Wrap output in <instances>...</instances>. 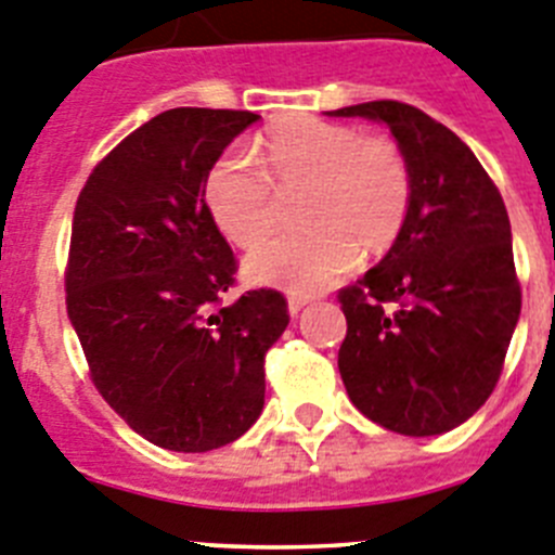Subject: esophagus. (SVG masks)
<instances>
[{
  "label": "esophagus",
  "mask_w": 555,
  "mask_h": 555,
  "mask_svg": "<svg viewBox=\"0 0 555 555\" xmlns=\"http://www.w3.org/2000/svg\"><path fill=\"white\" fill-rule=\"evenodd\" d=\"M306 297H294V294H292V297H288V313H292V317H297V313H300L302 311V306H306Z\"/></svg>",
  "instance_id": "1"
}]
</instances>
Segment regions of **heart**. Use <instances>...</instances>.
Segmentation results:
<instances>
[{
	"mask_svg": "<svg viewBox=\"0 0 555 555\" xmlns=\"http://www.w3.org/2000/svg\"><path fill=\"white\" fill-rule=\"evenodd\" d=\"M261 168L242 152H228L205 178L210 219L235 247H254L271 232L275 190L282 196L307 191L301 223L309 230L247 255L244 274L258 286L294 297L325 292L361 253H386L409 217V160L386 135L297 116L263 139Z\"/></svg>",
	"mask_w": 555,
	"mask_h": 555,
	"instance_id": "obj_1",
	"label": "heart"
}]
</instances>
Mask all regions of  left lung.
Segmentation results:
<instances>
[{
	"mask_svg": "<svg viewBox=\"0 0 555 555\" xmlns=\"http://www.w3.org/2000/svg\"><path fill=\"white\" fill-rule=\"evenodd\" d=\"M327 116L386 125L411 169L397 242L338 292L345 389L386 430L448 434L487 403L519 320L506 205L473 150L420 107L380 100Z\"/></svg>",
	"mask_w": 555,
	"mask_h": 555,
	"instance_id": "8db88e82",
	"label": "left lung"
}]
</instances>
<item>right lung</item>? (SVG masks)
<instances>
[{
	"instance_id": "right-lung-1",
	"label": "right lung",
	"mask_w": 555,
	"mask_h": 555,
	"mask_svg": "<svg viewBox=\"0 0 555 555\" xmlns=\"http://www.w3.org/2000/svg\"><path fill=\"white\" fill-rule=\"evenodd\" d=\"M249 111L171 107L91 171L72 224L68 320L91 377L146 442L208 453L263 411V358L288 325L281 292L222 306L235 258L205 205V178Z\"/></svg>"
}]
</instances>
